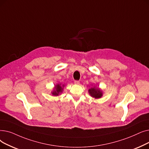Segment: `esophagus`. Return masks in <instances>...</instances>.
<instances>
[{"mask_svg": "<svg viewBox=\"0 0 149 149\" xmlns=\"http://www.w3.org/2000/svg\"><path fill=\"white\" fill-rule=\"evenodd\" d=\"M74 84L76 85H79L80 84V82L79 81H74Z\"/></svg>", "mask_w": 149, "mask_h": 149, "instance_id": "obj_1", "label": "esophagus"}]
</instances>
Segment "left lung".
Here are the masks:
<instances>
[{"instance_id": "1", "label": "left lung", "mask_w": 149, "mask_h": 149, "mask_svg": "<svg viewBox=\"0 0 149 149\" xmlns=\"http://www.w3.org/2000/svg\"><path fill=\"white\" fill-rule=\"evenodd\" d=\"M88 92L90 95L95 98H100L102 96V91L98 88H96L95 87H92L88 90Z\"/></svg>"}]
</instances>
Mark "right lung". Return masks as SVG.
I'll return each instance as SVG.
<instances>
[{"label":"right lung","instance_id":"right-lung-1","mask_svg":"<svg viewBox=\"0 0 149 149\" xmlns=\"http://www.w3.org/2000/svg\"><path fill=\"white\" fill-rule=\"evenodd\" d=\"M63 86V85L62 86H61V85L58 84L57 86L55 87V89L56 90L53 92L52 94L53 95H54V96H58L59 94V93L62 92V87Z\"/></svg>","mask_w":149,"mask_h":149}]
</instances>
